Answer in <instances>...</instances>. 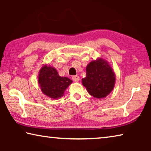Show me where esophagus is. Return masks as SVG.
<instances>
[{
	"instance_id": "34e87169",
	"label": "esophagus",
	"mask_w": 151,
	"mask_h": 151,
	"mask_svg": "<svg viewBox=\"0 0 151 151\" xmlns=\"http://www.w3.org/2000/svg\"><path fill=\"white\" fill-rule=\"evenodd\" d=\"M72 78H73V80L75 81V82H78L79 80H80V77H79V76H77V75L73 76V77H72Z\"/></svg>"
}]
</instances>
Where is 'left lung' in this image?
Instances as JSON below:
<instances>
[{"label": "left lung", "instance_id": "obj_1", "mask_svg": "<svg viewBox=\"0 0 151 151\" xmlns=\"http://www.w3.org/2000/svg\"><path fill=\"white\" fill-rule=\"evenodd\" d=\"M86 77L82 84L94 98L103 99L113 90L115 85V74L108 61L102 58L92 60L86 67Z\"/></svg>", "mask_w": 151, "mask_h": 151}]
</instances>
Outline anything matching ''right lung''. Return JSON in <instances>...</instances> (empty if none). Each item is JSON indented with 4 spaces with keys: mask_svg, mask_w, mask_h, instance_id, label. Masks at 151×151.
Here are the masks:
<instances>
[{
    "mask_svg": "<svg viewBox=\"0 0 151 151\" xmlns=\"http://www.w3.org/2000/svg\"><path fill=\"white\" fill-rule=\"evenodd\" d=\"M73 81L66 76H60L52 66L44 65L39 70L38 83L42 93L53 99L61 98Z\"/></svg>",
    "mask_w": 151,
    "mask_h": 151,
    "instance_id": "obj_1",
    "label": "right lung"
}]
</instances>
